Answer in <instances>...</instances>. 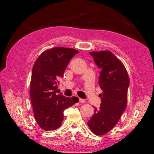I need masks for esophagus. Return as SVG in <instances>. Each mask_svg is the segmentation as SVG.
Returning a JSON list of instances; mask_svg holds the SVG:
<instances>
[{
	"mask_svg": "<svg viewBox=\"0 0 154 154\" xmlns=\"http://www.w3.org/2000/svg\"><path fill=\"white\" fill-rule=\"evenodd\" d=\"M79 102H80L81 103H83L85 102V99H83V98H79Z\"/></svg>",
	"mask_w": 154,
	"mask_h": 154,
	"instance_id": "obj_1",
	"label": "esophagus"
}]
</instances>
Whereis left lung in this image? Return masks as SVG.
Segmentation results:
<instances>
[{
    "instance_id": "8db88e82",
    "label": "left lung",
    "mask_w": 154,
    "mask_h": 154,
    "mask_svg": "<svg viewBox=\"0 0 154 154\" xmlns=\"http://www.w3.org/2000/svg\"><path fill=\"white\" fill-rule=\"evenodd\" d=\"M90 54L100 69L98 83L103 93L99 95L100 108H94L88 126L99 136L110 131L126 109L130 80L124 64L111 51H92Z\"/></svg>"
}]
</instances>
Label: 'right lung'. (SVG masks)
Masks as SVG:
<instances>
[{"label":"right lung","mask_w":154,"mask_h":154,"mask_svg":"<svg viewBox=\"0 0 154 154\" xmlns=\"http://www.w3.org/2000/svg\"><path fill=\"white\" fill-rule=\"evenodd\" d=\"M77 50L57 47L43 51L32 68L30 95L35 120L45 131L61 126L64 111L79 102V98L65 97L58 90V80L63 77L70 60Z\"/></svg>","instance_id":"right-lung-1"}]
</instances>
